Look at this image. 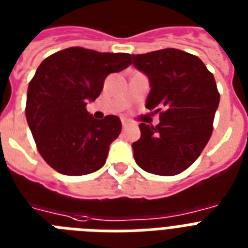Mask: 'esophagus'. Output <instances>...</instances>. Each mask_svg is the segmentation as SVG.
Instances as JSON below:
<instances>
[{"instance_id": "obj_1", "label": "esophagus", "mask_w": 248, "mask_h": 248, "mask_svg": "<svg viewBox=\"0 0 248 248\" xmlns=\"http://www.w3.org/2000/svg\"><path fill=\"white\" fill-rule=\"evenodd\" d=\"M122 124H123V128H128L130 125V122L129 120H126V119H122Z\"/></svg>"}]
</instances>
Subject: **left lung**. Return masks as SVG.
<instances>
[{
    "instance_id": "obj_1",
    "label": "left lung",
    "mask_w": 248,
    "mask_h": 248,
    "mask_svg": "<svg viewBox=\"0 0 248 248\" xmlns=\"http://www.w3.org/2000/svg\"><path fill=\"white\" fill-rule=\"evenodd\" d=\"M148 78L146 108L160 114L157 125L140 123V138L132 144L140 169L175 175L197 160L213 133L220 96L214 75L202 61L177 48L132 55Z\"/></svg>"
}]
</instances>
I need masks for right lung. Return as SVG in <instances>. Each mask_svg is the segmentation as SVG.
<instances>
[{
    "instance_id": "add662e5",
    "label": "right lung",
    "mask_w": 248,
    "mask_h": 248,
    "mask_svg": "<svg viewBox=\"0 0 248 248\" xmlns=\"http://www.w3.org/2000/svg\"><path fill=\"white\" fill-rule=\"evenodd\" d=\"M130 59L70 47L41 62L28 86L25 116L39 154L56 171L86 175L105 165L122 122L115 115L97 120L86 106L100 96L106 77L128 68Z\"/></svg>"
}]
</instances>
